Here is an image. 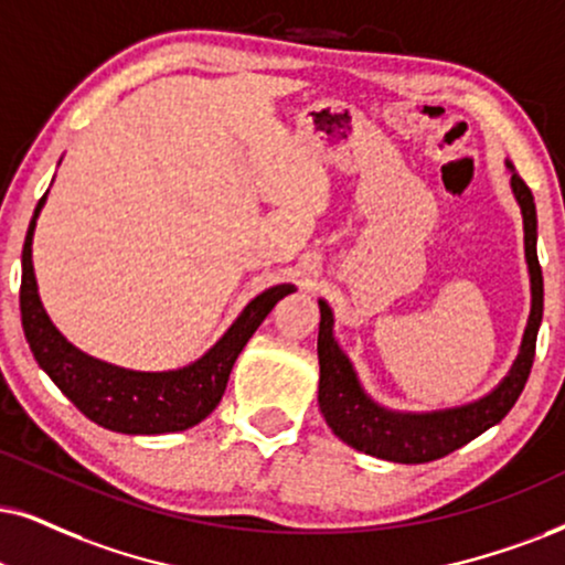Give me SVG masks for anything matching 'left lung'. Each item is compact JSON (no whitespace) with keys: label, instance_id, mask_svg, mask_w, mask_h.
Returning <instances> with one entry per match:
<instances>
[{"label":"left lung","instance_id":"obj_1","mask_svg":"<svg viewBox=\"0 0 565 565\" xmlns=\"http://www.w3.org/2000/svg\"><path fill=\"white\" fill-rule=\"evenodd\" d=\"M513 195H516L521 213H524V247L532 276V316L526 326L524 344L519 360L513 362L505 381L480 402L459 406V409L433 412V414H396L370 402L365 391L356 383V375L349 365L347 354L333 341L331 307L320 302V331H318V360L320 385L318 404L328 427L335 438L356 451L377 456V459L396 463H425L440 456L454 454L467 446L488 427L498 425L516 398L524 391L526 377L532 373L534 347L542 323V268L537 260V211H534L532 190L513 171Z\"/></svg>","mask_w":565,"mask_h":565}]
</instances>
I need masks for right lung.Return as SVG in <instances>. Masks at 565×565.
Instances as JSON below:
<instances>
[{
	"label": "right lung",
	"mask_w": 565,
	"mask_h": 565,
	"mask_svg": "<svg viewBox=\"0 0 565 565\" xmlns=\"http://www.w3.org/2000/svg\"><path fill=\"white\" fill-rule=\"evenodd\" d=\"M44 200L46 195L39 200L31 226H28L23 245V281H20V316H23V331L35 362L85 417L106 430L125 435H161L188 430V427L203 423L224 396L234 360L245 349L249 335L258 331V326L274 310L278 299L291 295L295 287L278 284L255 297L224 333V339L209 354L200 356L195 365L171 370V373H135V370L106 365L70 344L52 326L39 299L31 245L35 218H39Z\"/></svg>",
	"instance_id": "1"
}]
</instances>
